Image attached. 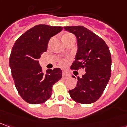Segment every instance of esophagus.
I'll return each instance as SVG.
<instances>
[{"label": "esophagus", "mask_w": 127, "mask_h": 127, "mask_svg": "<svg viewBox=\"0 0 127 127\" xmlns=\"http://www.w3.org/2000/svg\"><path fill=\"white\" fill-rule=\"evenodd\" d=\"M68 77V74H67V73L65 72H63V78L64 79H67Z\"/></svg>", "instance_id": "obj_1"}]
</instances>
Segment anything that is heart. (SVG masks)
<instances>
[{
  "label": "heart",
  "mask_w": 127,
  "mask_h": 127,
  "mask_svg": "<svg viewBox=\"0 0 127 127\" xmlns=\"http://www.w3.org/2000/svg\"><path fill=\"white\" fill-rule=\"evenodd\" d=\"M72 36H74L71 33H65L64 35H63V41L66 39V38H67L69 37H72ZM52 40V39H51ZM51 40H50V41H51ZM60 64H61V65H64V64H65V62L64 61V60H61L60 62Z\"/></svg>",
  "instance_id": "1"
}]
</instances>
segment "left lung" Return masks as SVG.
I'll return each instance as SVG.
<instances>
[{"mask_svg": "<svg viewBox=\"0 0 127 127\" xmlns=\"http://www.w3.org/2000/svg\"><path fill=\"white\" fill-rule=\"evenodd\" d=\"M64 29L77 37L78 49L71 69L83 68L86 71L81 78H77V86L69 91V95L79 103H94L103 94L111 76L110 49L101 38L84 27H64Z\"/></svg>", "mask_w": 127, "mask_h": 127, "instance_id": "1", "label": "left lung"}]
</instances>
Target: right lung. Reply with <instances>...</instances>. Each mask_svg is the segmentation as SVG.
Returning <instances> with one entry per match:
<instances>
[{"label": "right lung", "mask_w": 127, "mask_h": 127, "mask_svg": "<svg viewBox=\"0 0 127 127\" xmlns=\"http://www.w3.org/2000/svg\"><path fill=\"white\" fill-rule=\"evenodd\" d=\"M62 30V27L38 24L21 35L12 47L9 60L12 76L20 96L30 104L50 98L53 86L62 78L60 68L48 69L45 74L38 63L50 38Z\"/></svg>", "instance_id": "obj_1"}]
</instances>
